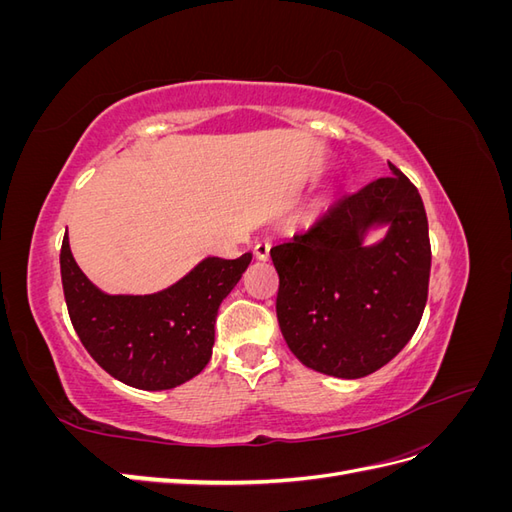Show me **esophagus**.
Instances as JSON below:
<instances>
[{
  "label": "esophagus",
  "mask_w": 512,
  "mask_h": 512,
  "mask_svg": "<svg viewBox=\"0 0 512 512\" xmlns=\"http://www.w3.org/2000/svg\"><path fill=\"white\" fill-rule=\"evenodd\" d=\"M269 252H271V243L269 241H258L254 245V256L258 260H267L269 258Z\"/></svg>",
  "instance_id": "34e87169"
}]
</instances>
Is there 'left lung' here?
Segmentation results:
<instances>
[{
    "label": "left lung",
    "mask_w": 512,
    "mask_h": 512,
    "mask_svg": "<svg viewBox=\"0 0 512 512\" xmlns=\"http://www.w3.org/2000/svg\"><path fill=\"white\" fill-rule=\"evenodd\" d=\"M389 168L391 177L335 198L312 226L271 247L282 335L320 374H374L421 322L431 269L427 213L410 179ZM378 227L385 237L367 244Z\"/></svg>",
    "instance_id": "obj_1"
}]
</instances>
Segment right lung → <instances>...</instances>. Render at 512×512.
<instances>
[{
    "mask_svg": "<svg viewBox=\"0 0 512 512\" xmlns=\"http://www.w3.org/2000/svg\"><path fill=\"white\" fill-rule=\"evenodd\" d=\"M250 262V252L235 260L207 256L160 292L108 294L76 265L68 235L59 256L76 335L104 371L143 391L175 389L205 369L215 316Z\"/></svg>",
    "mask_w": 512,
    "mask_h": 512,
    "instance_id": "1",
    "label": "right lung"
}]
</instances>
